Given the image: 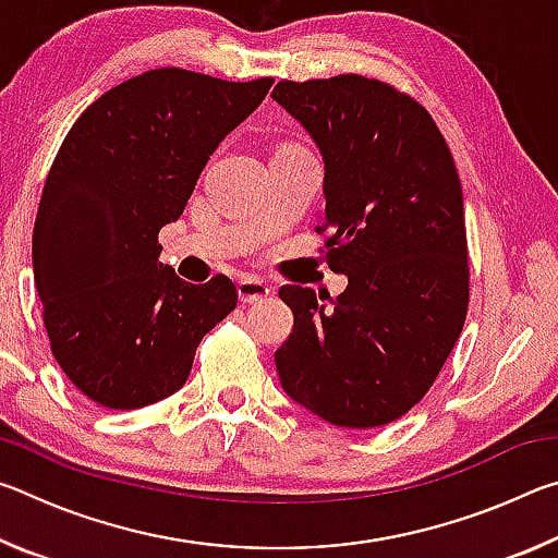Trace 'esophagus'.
Returning <instances> with one entry per match:
<instances>
[{
    "mask_svg": "<svg viewBox=\"0 0 558 558\" xmlns=\"http://www.w3.org/2000/svg\"><path fill=\"white\" fill-rule=\"evenodd\" d=\"M270 286L258 280V278H243L239 280V300L245 302V305H253V302H263L270 295Z\"/></svg>",
    "mask_w": 558,
    "mask_h": 558,
    "instance_id": "34e87169",
    "label": "esophagus"
}]
</instances>
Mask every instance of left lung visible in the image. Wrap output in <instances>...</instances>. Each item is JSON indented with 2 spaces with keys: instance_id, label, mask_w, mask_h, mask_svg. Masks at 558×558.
I'll list each match as a JSON object with an SVG mask.
<instances>
[{
  "instance_id": "obj_1",
  "label": "left lung",
  "mask_w": 558,
  "mask_h": 558,
  "mask_svg": "<svg viewBox=\"0 0 558 558\" xmlns=\"http://www.w3.org/2000/svg\"><path fill=\"white\" fill-rule=\"evenodd\" d=\"M272 100L325 162L327 263L335 300L282 286L295 317L276 352L292 401L339 428L386 426L436 381L468 315L462 186L428 110L356 73L280 81ZM330 305L325 306L324 300Z\"/></svg>"
}]
</instances>
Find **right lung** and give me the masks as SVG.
I'll return each instance as SVG.
<instances>
[{
	"mask_svg": "<svg viewBox=\"0 0 558 558\" xmlns=\"http://www.w3.org/2000/svg\"><path fill=\"white\" fill-rule=\"evenodd\" d=\"M272 78L231 83L157 69L120 83L73 122L34 223L36 292L56 362L106 409L179 391L204 335L235 307V286L184 282L159 263L221 140L268 96Z\"/></svg>",
	"mask_w": 558,
	"mask_h": 558,
	"instance_id": "right-lung-1",
	"label": "right lung"
}]
</instances>
